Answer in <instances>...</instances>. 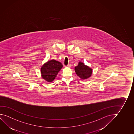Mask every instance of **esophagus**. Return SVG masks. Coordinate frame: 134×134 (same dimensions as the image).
<instances>
[{
    "label": "esophagus",
    "instance_id": "1",
    "mask_svg": "<svg viewBox=\"0 0 134 134\" xmlns=\"http://www.w3.org/2000/svg\"><path fill=\"white\" fill-rule=\"evenodd\" d=\"M71 66V65L70 64H68V65H67V66H65V67H69V68H70Z\"/></svg>",
    "mask_w": 134,
    "mask_h": 134
}]
</instances>
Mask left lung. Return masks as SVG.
I'll list each match as a JSON object with an SVG mask.
<instances>
[{"label": "left lung", "instance_id": "obj_1", "mask_svg": "<svg viewBox=\"0 0 134 134\" xmlns=\"http://www.w3.org/2000/svg\"><path fill=\"white\" fill-rule=\"evenodd\" d=\"M76 75L80 78L85 79L91 77L92 73V70L89 66L85 65L82 62H79L77 66L75 67Z\"/></svg>", "mask_w": 134, "mask_h": 134}]
</instances>
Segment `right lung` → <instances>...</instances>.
Here are the masks:
<instances>
[{"mask_svg":"<svg viewBox=\"0 0 134 134\" xmlns=\"http://www.w3.org/2000/svg\"><path fill=\"white\" fill-rule=\"evenodd\" d=\"M62 67V64L55 60L48 61L41 68L42 78L48 82H52Z\"/></svg>","mask_w":134,"mask_h":134,"instance_id":"1","label":"right lung"}]
</instances>
